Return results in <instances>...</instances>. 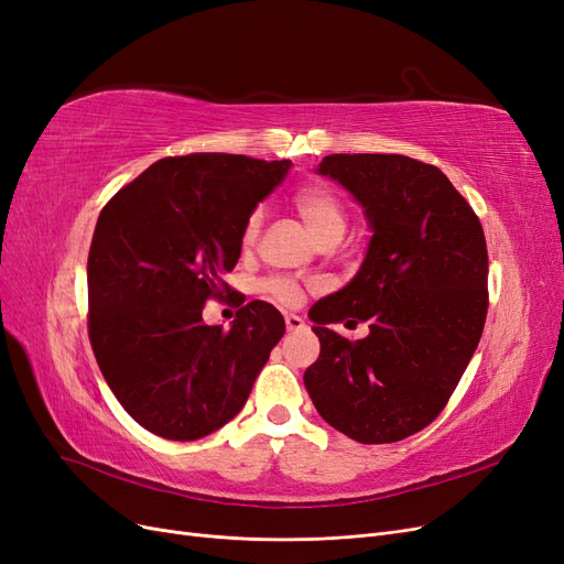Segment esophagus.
I'll return each mask as SVG.
<instances>
[{
	"instance_id": "34e87169",
	"label": "esophagus",
	"mask_w": 564,
	"mask_h": 564,
	"mask_svg": "<svg viewBox=\"0 0 564 564\" xmlns=\"http://www.w3.org/2000/svg\"><path fill=\"white\" fill-rule=\"evenodd\" d=\"M284 324H286L289 332H299V329L305 327L303 317H299V315H286V317H284Z\"/></svg>"
}]
</instances>
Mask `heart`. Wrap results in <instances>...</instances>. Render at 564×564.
Segmentation results:
<instances>
[{
	"mask_svg": "<svg viewBox=\"0 0 564 564\" xmlns=\"http://www.w3.org/2000/svg\"><path fill=\"white\" fill-rule=\"evenodd\" d=\"M292 204L296 214L303 218L317 242L340 240L348 228V209L332 187L327 185H303L292 195ZM263 228V212L253 209L242 228V245L251 247L259 240ZM261 292L282 305H296L303 296L299 282L284 275H272L261 282Z\"/></svg>",
	"mask_w": 564,
	"mask_h": 564,
	"instance_id": "b5f03b06",
	"label": "heart"
}]
</instances>
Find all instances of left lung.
I'll return each instance as SVG.
<instances>
[{
    "label": "left lung",
    "mask_w": 564,
    "mask_h": 564,
    "mask_svg": "<svg viewBox=\"0 0 564 564\" xmlns=\"http://www.w3.org/2000/svg\"><path fill=\"white\" fill-rule=\"evenodd\" d=\"M317 172L362 204L373 228L355 280L317 303V362L303 383L336 431L386 445L423 431L449 402L487 319V242L437 166L404 155H329ZM367 321L350 341L332 321Z\"/></svg>",
    "instance_id": "obj_1"
}]
</instances>
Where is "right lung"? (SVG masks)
Returning a JSON list of instances; mask_svg holds the SVG:
<instances>
[{"label":"right lung","instance_id":"add662e5","mask_svg":"<svg viewBox=\"0 0 564 564\" xmlns=\"http://www.w3.org/2000/svg\"><path fill=\"white\" fill-rule=\"evenodd\" d=\"M292 162L226 152L164 158L100 209L87 263L89 340L129 416L166 440H199L245 406L284 336L275 305L251 301L232 327L204 324L240 259L256 204Z\"/></svg>","mask_w":564,"mask_h":564}]
</instances>
